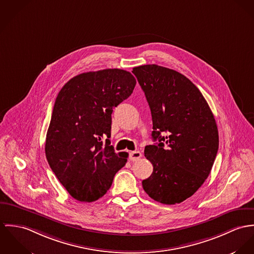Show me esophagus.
<instances>
[{"label":"esophagus","mask_w":254,"mask_h":254,"mask_svg":"<svg viewBox=\"0 0 254 254\" xmlns=\"http://www.w3.org/2000/svg\"><path fill=\"white\" fill-rule=\"evenodd\" d=\"M141 156H142V154L139 151H133L129 154V160L132 161V162H135V161L140 159Z\"/></svg>","instance_id":"obj_1"}]
</instances>
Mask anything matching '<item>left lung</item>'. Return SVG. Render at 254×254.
Returning a JSON list of instances; mask_svg holds the SVG:
<instances>
[{"instance_id": "8db88e82", "label": "left lung", "mask_w": 254, "mask_h": 254, "mask_svg": "<svg viewBox=\"0 0 254 254\" xmlns=\"http://www.w3.org/2000/svg\"><path fill=\"white\" fill-rule=\"evenodd\" d=\"M132 73L151 110L152 137L159 140L144 150L153 172L142 181L143 189L161 203L182 202L212 169L219 145L214 116L197 86L179 72L148 64Z\"/></svg>"}]
</instances>
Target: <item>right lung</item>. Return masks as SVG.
I'll use <instances>...</instances> for the list:
<instances>
[{"instance_id": "obj_1", "label": "right lung", "mask_w": 254, "mask_h": 254, "mask_svg": "<svg viewBox=\"0 0 254 254\" xmlns=\"http://www.w3.org/2000/svg\"><path fill=\"white\" fill-rule=\"evenodd\" d=\"M135 85L129 72L105 69L80 74L59 91L45 151L57 179L75 199L103 197L126 165L128 154H117L109 140L111 115Z\"/></svg>"}]
</instances>
